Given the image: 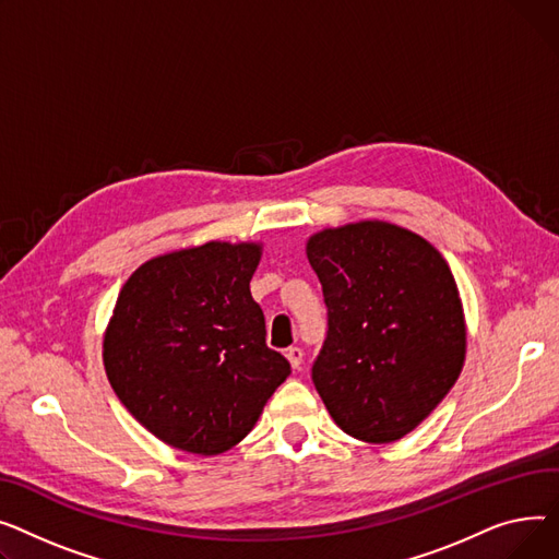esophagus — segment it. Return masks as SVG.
<instances>
[{
  "label": "esophagus",
  "instance_id": "34e87169",
  "mask_svg": "<svg viewBox=\"0 0 559 559\" xmlns=\"http://www.w3.org/2000/svg\"><path fill=\"white\" fill-rule=\"evenodd\" d=\"M286 358L293 370H298L302 366V358H305V352L300 347H288L286 349Z\"/></svg>",
  "mask_w": 559,
  "mask_h": 559
}]
</instances>
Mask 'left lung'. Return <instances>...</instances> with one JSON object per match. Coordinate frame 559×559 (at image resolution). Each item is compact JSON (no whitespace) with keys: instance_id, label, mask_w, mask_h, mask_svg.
Instances as JSON below:
<instances>
[{"instance_id":"left-lung-1","label":"left lung","mask_w":559,"mask_h":559,"mask_svg":"<svg viewBox=\"0 0 559 559\" xmlns=\"http://www.w3.org/2000/svg\"><path fill=\"white\" fill-rule=\"evenodd\" d=\"M326 305L311 379L341 429L385 444L411 433L461 377L463 302L444 257L383 221L326 227L307 241Z\"/></svg>"}]
</instances>
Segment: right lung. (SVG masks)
I'll list each match as a JSON object with an SVG mask.
<instances>
[{
  "mask_svg": "<svg viewBox=\"0 0 559 559\" xmlns=\"http://www.w3.org/2000/svg\"><path fill=\"white\" fill-rule=\"evenodd\" d=\"M259 259V243L210 241L148 259L121 286L104 336L106 374L164 444L199 455L233 449L290 374L250 295Z\"/></svg>",
  "mask_w": 559,
  "mask_h": 559,
  "instance_id": "1",
  "label": "right lung"
}]
</instances>
